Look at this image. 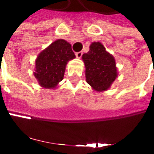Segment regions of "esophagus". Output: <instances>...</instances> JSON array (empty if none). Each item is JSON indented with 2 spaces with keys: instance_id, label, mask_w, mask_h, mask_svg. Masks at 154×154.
<instances>
[{
  "instance_id": "obj_1",
  "label": "esophagus",
  "mask_w": 154,
  "mask_h": 154,
  "mask_svg": "<svg viewBox=\"0 0 154 154\" xmlns=\"http://www.w3.org/2000/svg\"><path fill=\"white\" fill-rule=\"evenodd\" d=\"M82 55H83V52H82V51H78V52L75 53V56H76L77 57H79V58H80V57H82Z\"/></svg>"
}]
</instances>
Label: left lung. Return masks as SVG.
Here are the masks:
<instances>
[{
    "label": "left lung",
    "mask_w": 154,
    "mask_h": 154,
    "mask_svg": "<svg viewBox=\"0 0 154 154\" xmlns=\"http://www.w3.org/2000/svg\"><path fill=\"white\" fill-rule=\"evenodd\" d=\"M85 66V78L87 83L97 91L108 87L117 77L115 60L100 42H93L90 51L82 56Z\"/></svg>",
    "instance_id": "1"
}]
</instances>
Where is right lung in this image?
<instances>
[{"label": "right lung", "instance_id": "add662e5", "mask_svg": "<svg viewBox=\"0 0 154 154\" xmlns=\"http://www.w3.org/2000/svg\"><path fill=\"white\" fill-rule=\"evenodd\" d=\"M71 45L57 40L39 54L35 61V76L45 88H54L63 79L67 63L75 58Z\"/></svg>", "mask_w": 154, "mask_h": 154}]
</instances>
